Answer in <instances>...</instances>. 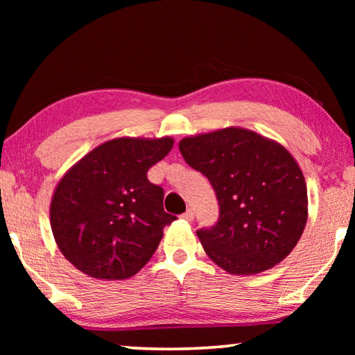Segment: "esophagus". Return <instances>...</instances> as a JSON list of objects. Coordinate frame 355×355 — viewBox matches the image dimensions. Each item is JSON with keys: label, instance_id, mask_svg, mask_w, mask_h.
I'll return each mask as SVG.
<instances>
[{"label": "esophagus", "instance_id": "obj_1", "mask_svg": "<svg viewBox=\"0 0 355 355\" xmlns=\"http://www.w3.org/2000/svg\"><path fill=\"white\" fill-rule=\"evenodd\" d=\"M182 218L184 220H192V219H194V213H192V209L189 208V209H186V211L182 214Z\"/></svg>", "mask_w": 355, "mask_h": 355}]
</instances>
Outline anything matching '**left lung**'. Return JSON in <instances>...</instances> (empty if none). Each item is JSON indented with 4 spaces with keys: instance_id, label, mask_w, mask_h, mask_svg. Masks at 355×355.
Returning <instances> with one entry per match:
<instances>
[{
    "instance_id": "left-lung-1",
    "label": "left lung",
    "mask_w": 355,
    "mask_h": 355,
    "mask_svg": "<svg viewBox=\"0 0 355 355\" xmlns=\"http://www.w3.org/2000/svg\"><path fill=\"white\" fill-rule=\"evenodd\" d=\"M178 148L219 203L216 224L197 230L207 255L238 275L284 260L307 224V186L288 150L243 128L184 137Z\"/></svg>"
}]
</instances>
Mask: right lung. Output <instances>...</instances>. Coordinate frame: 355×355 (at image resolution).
Wrapping results in <instances>:
<instances>
[{
  "label": "right lung",
  "instance_id": "add662e5",
  "mask_svg": "<svg viewBox=\"0 0 355 355\" xmlns=\"http://www.w3.org/2000/svg\"><path fill=\"white\" fill-rule=\"evenodd\" d=\"M173 141L120 137L101 144L65 173L50 208L62 255L95 279L122 280L146 266L177 216L164 211V189L147 172Z\"/></svg>",
  "mask_w": 355,
  "mask_h": 355
}]
</instances>
